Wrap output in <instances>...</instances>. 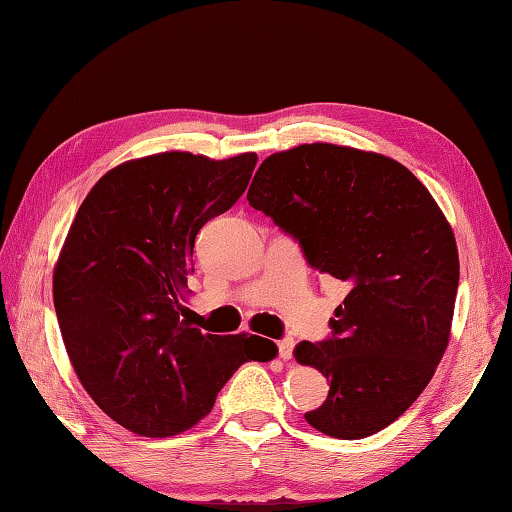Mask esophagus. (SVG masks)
<instances>
[{
  "label": "esophagus",
  "instance_id": "1",
  "mask_svg": "<svg viewBox=\"0 0 512 512\" xmlns=\"http://www.w3.org/2000/svg\"><path fill=\"white\" fill-rule=\"evenodd\" d=\"M293 346H295V342L290 337H286V339H282V342L277 344V348H279V357L284 359V362H288L290 357H293Z\"/></svg>",
  "mask_w": 512,
  "mask_h": 512
}]
</instances>
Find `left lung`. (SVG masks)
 <instances>
[{"instance_id": "1", "label": "left lung", "mask_w": 512, "mask_h": 512, "mask_svg": "<svg viewBox=\"0 0 512 512\" xmlns=\"http://www.w3.org/2000/svg\"><path fill=\"white\" fill-rule=\"evenodd\" d=\"M246 197L299 239L310 266L350 286L333 337L293 350L330 382L306 422L337 439L379 433L422 395L448 346L459 255L442 208L395 159L322 142L266 157Z\"/></svg>"}]
</instances>
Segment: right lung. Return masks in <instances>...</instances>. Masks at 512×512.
<instances>
[{"label":"right lung","instance_id":"right-lung-1","mask_svg":"<svg viewBox=\"0 0 512 512\" xmlns=\"http://www.w3.org/2000/svg\"><path fill=\"white\" fill-rule=\"evenodd\" d=\"M255 153H157L90 188L53 273L59 330L79 382L117 424L144 437L193 428L235 370L270 362V339L204 335L182 304L195 237L246 190Z\"/></svg>","mask_w":512,"mask_h":512}]
</instances>
